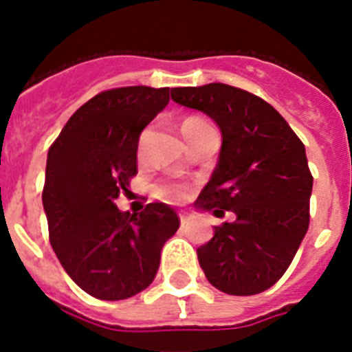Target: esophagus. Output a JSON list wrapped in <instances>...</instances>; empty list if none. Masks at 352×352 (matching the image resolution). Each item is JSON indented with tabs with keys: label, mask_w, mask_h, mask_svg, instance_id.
Listing matches in <instances>:
<instances>
[{
	"label": "esophagus",
	"mask_w": 352,
	"mask_h": 352,
	"mask_svg": "<svg viewBox=\"0 0 352 352\" xmlns=\"http://www.w3.org/2000/svg\"><path fill=\"white\" fill-rule=\"evenodd\" d=\"M179 219H181V225H188V221H190V215L186 212H179Z\"/></svg>",
	"instance_id": "1"
}]
</instances>
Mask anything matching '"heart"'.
<instances>
[{
	"label": "heart",
	"instance_id": "1",
	"mask_svg": "<svg viewBox=\"0 0 352 352\" xmlns=\"http://www.w3.org/2000/svg\"><path fill=\"white\" fill-rule=\"evenodd\" d=\"M193 120H201V118H186L184 122H193ZM182 122V124H184ZM155 197L160 199V201H166V203H181L182 199H184V186L179 184V182L173 181H162L159 182L153 190Z\"/></svg>",
	"mask_w": 352,
	"mask_h": 352
}]
</instances>
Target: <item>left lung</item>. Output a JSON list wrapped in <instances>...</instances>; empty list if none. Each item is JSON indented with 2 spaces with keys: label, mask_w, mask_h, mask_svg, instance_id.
Returning <instances> with one entry per match:
<instances>
[{
  "label": "left lung",
  "mask_w": 352,
  "mask_h": 352,
  "mask_svg": "<svg viewBox=\"0 0 352 352\" xmlns=\"http://www.w3.org/2000/svg\"><path fill=\"white\" fill-rule=\"evenodd\" d=\"M171 100L214 118L223 135L212 179L195 206L234 212L199 246V265L221 292L252 296L285 274L309 230L312 175L305 146L268 102L239 87H175Z\"/></svg>",
  "instance_id": "8db88e82"
}]
</instances>
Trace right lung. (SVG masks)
Segmentation results:
<instances>
[{"label": "right lung", "mask_w": 352, "mask_h": 352, "mask_svg": "<svg viewBox=\"0 0 352 352\" xmlns=\"http://www.w3.org/2000/svg\"><path fill=\"white\" fill-rule=\"evenodd\" d=\"M170 102V87L131 85L85 102L47 155L41 193L49 241L69 278L93 298L126 300L148 289L181 221L164 203L140 214L115 201L137 175L138 137Z\"/></svg>", "instance_id": "1"}]
</instances>
